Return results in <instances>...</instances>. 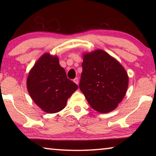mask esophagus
<instances>
[{
    "label": "esophagus",
    "instance_id": "34e87169",
    "mask_svg": "<svg viewBox=\"0 0 156 156\" xmlns=\"http://www.w3.org/2000/svg\"><path fill=\"white\" fill-rule=\"evenodd\" d=\"M73 82L75 83V84H79V80H78V78L77 77H76L75 79H74V80H73Z\"/></svg>",
    "mask_w": 156,
    "mask_h": 156
}]
</instances>
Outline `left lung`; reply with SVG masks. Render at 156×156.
<instances>
[{
  "instance_id": "obj_1",
  "label": "left lung",
  "mask_w": 156,
  "mask_h": 156,
  "mask_svg": "<svg viewBox=\"0 0 156 156\" xmlns=\"http://www.w3.org/2000/svg\"><path fill=\"white\" fill-rule=\"evenodd\" d=\"M82 66L80 89L91 107L103 114L115 109L129 84L124 68L101 50L85 54Z\"/></svg>"
}]
</instances>
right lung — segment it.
<instances>
[{
  "label": "right lung",
  "mask_w": 156,
  "mask_h": 156,
  "mask_svg": "<svg viewBox=\"0 0 156 156\" xmlns=\"http://www.w3.org/2000/svg\"><path fill=\"white\" fill-rule=\"evenodd\" d=\"M27 87L32 99L49 114L62 110L68 98L78 89L77 85L67 78L57 57L48 53L42 55L30 70Z\"/></svg>",
  "instance_id": "obj_1"
}]
</instances>
